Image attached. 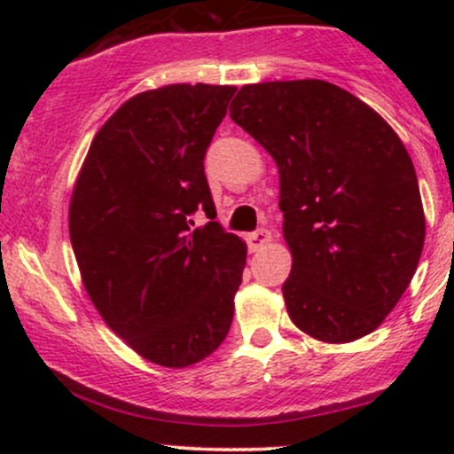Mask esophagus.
<instances>
[{
  "label": "esophagus",
  "mask_w": 454,
  "mask_h": 454,
  "mask_svg": "<svg viewBox=\"0 0 454 454\" xmlns=\"http://www.w3.org/2000/svg\"><path fill=\"white\" fill-rule=\"evenodd\" d=\"M246 241H248L250 253H256V250L265 248V246H268L270 241H272V235H270V231H263V228H261V231L250 232V235L246 237Z\"/></svg>",
  "instance_id": "esophagus-1"
}]
</instances>
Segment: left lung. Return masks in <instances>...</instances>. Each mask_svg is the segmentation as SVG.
Here are the masks:
<instances>
[{"label":"left lung","mask_w":454,"mask_h":454,"mask_svg":"<svg viewBox=\"0 0 454 454\" xmlns=\"http://www.w3.org/2000/svg\"><path fill=\"white\" fill-rule=\"evenodd\" d=\"M231 118L277 162L292 323L329 345L367 336L402 299L424 248L422 195L400 136L318 79L244 85Z\"/></svg>","instance_id":"obj_1"}]
</instances>
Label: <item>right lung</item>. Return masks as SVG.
<instances>
[{"mask_svg": "<svg viewBox=\"0 0 454 454\" xmlns=\"http://www.w3.org/2000/svg\"><path fill=\"white\" fill-rule=\"evenodd\" d=\"M235 85L173 83L121 105L91 140L70 198V239L87 296L149 363L184 369L223 342L246 241L213 215L204 155Z\"/></svg>", "mask_w": 454, "mask_h": 454, "instance_id": "1", "label": "right lung"}]
</instances>
